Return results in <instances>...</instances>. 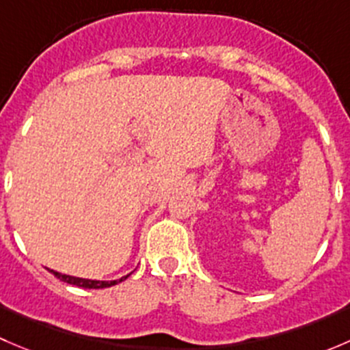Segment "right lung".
Instances as JSON below:
<instances>
[{
    "instance_id": "1",
    "label": "right lung",
    "mask_w": 350,
    "mask_h": 350,
    "mask_svg": "<svg viewBox=\"0 0 350 350\" xmlns=\"http://www.w3.org/2000/svg\"><path fill=\"white\" fill-rule=\"evenodd\" d=\"M51 273L54 274L55 278H59L61 281H64V283H69V284H74V286H79V288H88V289H100V288H109V286H115L118 283H122L123 280H126V278L130 276V274H126V276L120 278V280L116 281H94V280H83V278H74V276H67V274H61L57 273V271H52Z\"/></svg>"
}]
</instances>
